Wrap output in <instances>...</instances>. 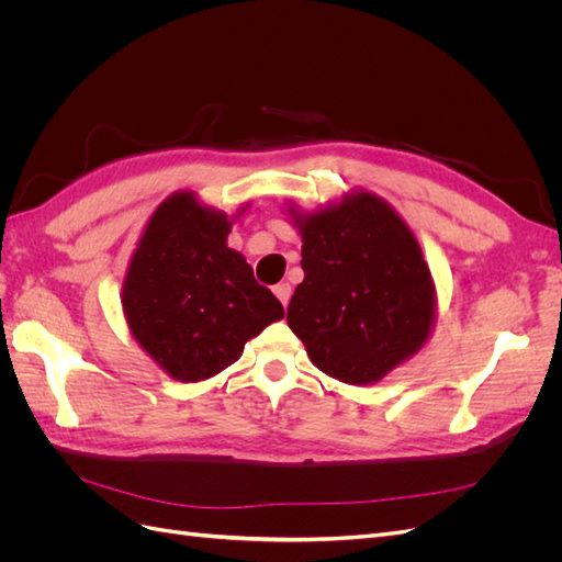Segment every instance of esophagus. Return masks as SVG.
Instances as JSON below:
<instances>
[{"label":"esophagus","mask_w":562,"mask_h":562,"mask_svg":"<svg viewBox=\"0 0 562 562\" xmlns=\"http://www.w3.org/2000/svg\"><path fill=\"white\" fill-rule=\"evenodd\" d=\"M291 283H285V281H281V283H277L274 285V295L281 300V304H283V307H285V304H288V300H291Z\"/></svg>","instance_id":"esophagus-1"}]
</instances>
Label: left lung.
Instances as JSON below:
<instances>
[{
	"mask_svg": "<svg viewBox=\"0 0 562 562\" xmlns=\"http://www.w3.org/2000/svg\"><path fill=\"white\" fill-rule=\"evenodd\" d=\"M293 220L304 281L288 304V326L326 375L380 382L434 328L436 285L415 234L370 192L310 215L293 211Z\"/></svg>",
	"mask_w": 562,
	"mask_h": 562,
	"instance_id": "obj_1",
	"label": "left lung"
}]
</instances>
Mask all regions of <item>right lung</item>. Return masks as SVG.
Instances as JSON below:
<instances>
[{
	"label": "right lung",
	"instance_id": "add662e5",
	"mask_svg": "<svg viewBox=\"0 0 562 562\" xmlns=\"http://www.w3.org/2000/svg\"><path fill=\"white\" fill-rule=\"evenodd\" d=\"M229 232L225 213L178 192L149 217L131 258L122 291L128 330L173 380L217 375L283 318L281 302L227 246Z\"/></svg>",
	"mask_w": 562,
	"mask_h": 562
}]
</instances>
